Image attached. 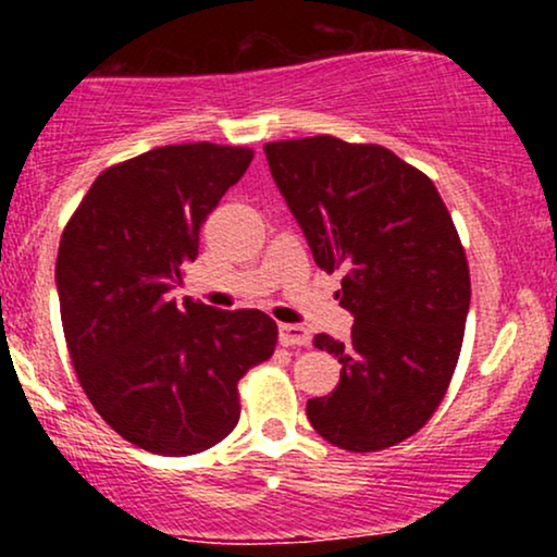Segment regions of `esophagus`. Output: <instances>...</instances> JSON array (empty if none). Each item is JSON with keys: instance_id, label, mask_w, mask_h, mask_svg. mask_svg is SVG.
<instances>
[{"instance_id": "34e87169", "label": "esophagus", "mask_w": 557, "mask_h": 557, "mask_svg": "<svg viewBox=\"0 0 557 557\" xmlns=\"http://www.w3.org/2000/svg\"><path fill=\"white\" fill-rule=\"evenodd\" d=\"M277 332H280V345H285V348H293V345H309L311 343L309 330L300 327V324H280Z\"/></svg>"}]
</instances>
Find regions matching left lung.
<instances>
[{"label":"left lung","instance_id":"obj_1","mask_svg":"<svg viewBox=\"0 0 557 557\" xmlns=\"http://www.w3.org/2000/svg\"><path fill=\"white\" fill-rule=\"evenodd\" d=\"M270 172L324 272H343L350 341L317 335L341 382L306 403L343 450L398 445L430 421L461 356L471 280L437 188L385 146L332 136L264 146Z\"/></svg>","mask_w":557,"mask_h":557}]
</instances>
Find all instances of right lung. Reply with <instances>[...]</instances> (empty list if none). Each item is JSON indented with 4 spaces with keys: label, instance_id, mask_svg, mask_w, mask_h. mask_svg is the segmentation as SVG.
I'll return each mask as SVG.
<instances>
[{
    "label": "right lung",
    "instance_id": "obj_1",
    "mask_svg": "<svg viewBox=\"0 0 557 557\" xmlns=\"http://www.w3.org/2000/svg\"><path fill=\"white\" fill-rule=\"evenodd\" d=\"M251 159L209 140L159 146L101 172L62 233L54 277L83 393L120 437L157 456L222 443L240 419V376L277 345L264 311L168 298Z\"/></svg>",
    "mask_w": 557,
    "mask_h": 557
}]
</instances>
